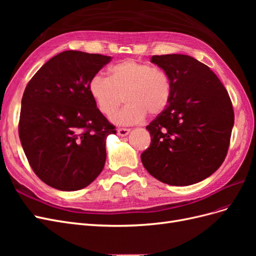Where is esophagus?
Masks as SVG:
<instances>
[{
	"label": "esophagus",
	"mask_w": 256,
	"mask_h": 256,
	"mask_svg": "<svg viewBox=\"0 0 256 256\" xmlns=\"http://www.w3.org/2000/svg\"><path fill=\"white\" fill-rule=\"evenodd\" d=\"M129 132H130V129H128V128H120V129H118V134L120 136H126L129 134Z\"/></svg>",
	"instance_id": "34e87169"
}]
</instances>
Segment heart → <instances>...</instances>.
<instances>
[{"label":"heart","instance_id":"heart-1","mask_svg":"<svg viewBox=\"0 0 256 256\" xmlns=\"http://www.w3.org/2000/svg\"><path fill=\"white\" fill-rule=\"evenodd\" d=\"M88 90L98 109L112 116L124 102L127 104L115 116L118 125H131L145 118L146 113L156 116L164 111L171 98V82L168 74L134 58L124 60L109 69V78L95 74Z\"/></svg>","mask_w":256,"mask_h":256}]
</instances>
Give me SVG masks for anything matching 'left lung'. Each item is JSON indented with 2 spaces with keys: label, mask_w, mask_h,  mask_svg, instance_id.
I'll return each instance as SVG.
<instances>
[{
  "label": "left lung",
  "mask_w": 256,
  "mask_h": 256,
  "mask_svg": "<svg viewBox=\"0 0 256 256\" xmlns=\"http://www.w3.org/2000/svg\"><path fill=\"white\" fill-rule=\"evenodd\" d=\"M171 82L166 109L146 129L152 143L141 154L158 180L189 186L220 168L228 154L234 111L228 90L205 64L184 54L150 58Z\"/></svg>",
  "instance_id": "left-lung-1"
}]
</instances>
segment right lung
Masks as SVG:
<instances>
[{
    "label": "right lung",
    "instance_id": "1",
    "mask_svg": "<svg viewBox=\"0 0 256 256\" xmlns=\"http://www.w3.org/2000/svg\"><path fill=\"white\" fill-rule=\"evenodd\" d=\"M111 56L64 51L44 64L23 92L19 136L30 168L52 188L88 187L106 164L115 127L98 110L88 83Z\"/></svg>",
    "mask_w": 256,
    "mask_h": 256
}]
</instances>
